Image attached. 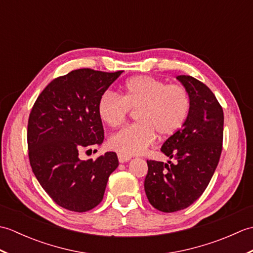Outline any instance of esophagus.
<instances>
[{
  "label": "esophagus",
  "mask_w": 253,
  "mask_h": 253,
  "mask_svg": "<svg viewBox=\"0 0 253 253\" xmlns=\"http://www.w3.org/2000/svg\"><path fill=\"white\" fill-rule=\"evenodd\" d=\"M117 157H118V161H120L121 163L128 162V161L130 160V157H128V155H125V154H123V153H118Z\"/></svg>",
  "instance_id": "1"
}]
</instances>
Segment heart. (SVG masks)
I'll list each match as a JSON object with an SVG mask.
<instances>
[{"instance_id": "obj_1", "label": "heart", "mask_w": 253, "mask_h": 253, "mask_svg": "<svg viewBox=\"0 0 253 253\" xmlns=\"http://www.w3.org/2000/svg\"><path fill=\"white\" fill-rule=\"evenodd\" d=\"M190 94L179 84H166L147 75L128 79L123 94L106 91L98 102V113L110 127L126 121L130 110L136 112L135 124L123 127L110 137L109 146L125 155L140 154L154 141L155 136L175 135L189 115Z\"/></svg>"}]
</instances>
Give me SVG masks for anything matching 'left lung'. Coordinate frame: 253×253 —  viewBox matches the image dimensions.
<instances>
[{
  "label": "left lung",
  "instance_id": "left-lung-1",
  "mask_svg": "<svg viewBox=\"0 0 253 253\" xmlns=\"http://www.w3.org/2000/svg\"><path fill=\"white\" fill-rule=\"evenodd\" d=\"M190 94L189 115L180 129L161 148L175 159L166 164L148 160L144 190L150 204L161 212L184 210L206 190L223 148L224 113L208 85L186 75L177 76Z\"/></svg>",
  "mask_w": 253,
  "mask_h": 253
}]
</instances>
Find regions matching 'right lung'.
<instances>
[{"mask_svg": "<svg viewBox=\"0 0 253 253\" xmlns=\"http://www.w3.org/2000/svg\"><path fill=\"white\" fill-rule=\"evenodd\" d=\"M122 73L72 71L53 79L31 109L27 142L32 171L52 200L69 211L98 206L118 166L115 152L94 161L80 160L79 153L103 142L98 102Z\"/></svg>", "mask_w": 253, "mask_h": 253, "instance_id": "obj_1", "label": "right lung"}]
</instances>
